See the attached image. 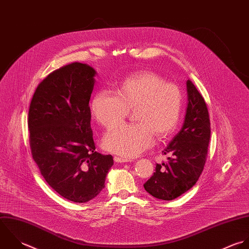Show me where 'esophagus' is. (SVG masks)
<instances>
[{
    "label": "esophagus",
    "instance_id": "1",
    "mask_svg": "<svg viewBox=\"0 0 249 249\" xmlns=\"http://www.w3.org/2000/svg\"><path fill=\"white\" fill-rule=\"evenodd\" d=\"M114 161L118 162V163H124V162H129L131 161L130 160L127 159H124V158H120V157H114Z\"/></svg>",
    "mask_w": 249,
    "mask_h": 249
}]
</instances>
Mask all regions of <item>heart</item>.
I'll return each mask as SVG.
<instances>
[{"mask_svg": "<svg viewBox=\"0 0 249 249\" xmlns=\"http://www.w3.org/2000/svg\"><path fill=\"white\" fill-rule=\"evenodd\" d=\"M183 108L180 88L166 82L153 71H140L123 80L117 94L98 91L90 102L94 120L109 127L122 121L129 109H135L137 124L110 128L103 136L106 151L124 158H134L150 148L154 135L164 139L178 128Z\"/></svg>", "mask_w": 249, "mask_h": 249, "instance_id": "heart-1", "label": "heart"}]
</instances>
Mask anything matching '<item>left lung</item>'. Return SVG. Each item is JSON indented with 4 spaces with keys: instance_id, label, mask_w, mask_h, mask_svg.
<instances>
[{
    "instance_id": "left-lung-1",
    "label": "left lung",
    "mask_w": 249,
    "mask_h": 249,
    "mask_svg": "<svg viewBox=\"0 0 249 249\" xmlns=\"http://www.w3.org/2000/svg\"><path fill=\"white\" fill-rule=\"evenodd\" d=\"M187 107L181 129L171 140L163 155L168 161L157 164L144 183L152 196L171 201L189 190L198 180L208 155L211 123L207 104L190 80L186 81Z\"/></svg>"
}]
</instances>
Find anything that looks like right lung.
<instances>
[{
	"mask_svg": "<svg viewBox=\"0 0 249 249\" xmlns=\"http://www.w3.org/2000/svg\"><path fill=\"white\" fill-rule=\"evenodd\" d=\"M95 71L72 63L50 73L33 95L28 117L34 160L47 183L64 198L86 203L105 186L114 164L95 152L89 101Z\"/></svg>",
	"mask_w": 249,
	"mask_h": 249,
	"instance_id": "1",
	"label": "right lung"
}]
</instances>
